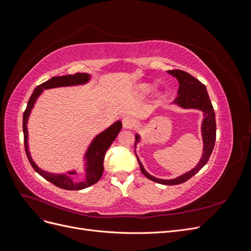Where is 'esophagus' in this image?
Returning a JSON list of instances; mask_svg holds the SVG:
<instances>
[{
	"label": "esophagus",
	"instance_id": "34e87169",
	"mask_svg": "<svg viewBox=\"0 0 251 251\" xmlns=\"http://www.w3.org/2000/svg\"><path fill=\"white\" fill-rule=\"evenodd\" d=\"M136 125V120L134 117L132 116H126L123 118V126H124V128H133Z\"/></svg>",
	"mask_w": 251,
	"mask_h": 251
}]
</instances>
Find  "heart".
Returning a JSON list of instances; mask_svg holds the SVG:
<instances>
[{
    "label": "heart",
    "instance_id": "1",
    "mask_svg": "<svg viewBox=\"0 0 251 251\" xmlns=\"http://www.w3.org/2000/svg\"><path fill=\"white\" fill-rule=\"evenodd\" d=\"M138 90L141 94L146 95V94H149L151 91V86L149 85V83H141V85L138 87Z\"/></svg>",
    "mask_w": 251,
    "mask_h": 251
}]
</instances>
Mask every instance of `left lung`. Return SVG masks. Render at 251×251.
<instances>
[{
	"mask_svg": "<svg viewBox=\"0 0 251 251\" xmlns=\"http://www.w3.org/2000/svg\"><path fill=\"white\" fill-rule=\"evenodd\" d=\"M168 73L176 77L179 81V90H178V96L175 98L173 103L179 105V107L183 109H198L203 112V121H202V138H203V155L200 159L199 163L197 164L195 168L187 172L186 174L181 175L180 177H177L171 180H164V179H158L150 175L146 170H144L142 163L140 162L138 156L137 160L140 166L141 173L146 176L148 179L157 182V183L164 184V185H176L181 184L183 182L191 179L194 175L198 173L203 166L207 163L208 159L212 153V150L215 147L216 141V116L215 111L212 108V104L210 102L209 96L207 93L206 87L202 85V82L199 81L191 74L184 72L182 70H169ZM140 140V136L138 134L135 135V148Z\"/></svg>",
	"mask_w": 251,
	"mask_h": 251,
	"instance_id": "obj_1",
	"label": "left lung"
}]
</instances>
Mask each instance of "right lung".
Returning a JSON list of instances; mask_svg holds the SVG:
<instances>
[{
  "label": "right lung",
  "mask_w": 251,
  "mask_h": 251,
  "mask_svg": "<svg viewBox=\"0 0 251 251\" xmlns=\"http://www.w3.org/2000/svg\"><path fill=\"white\" fill-rule=\"evenodd\" d=\"M89 79H90V75L88 73H76L73 75H65V76H54L51 79L43 82L42 85L37 86L34 89L32 95L29 98V101L27 104V108L24 112V115H23L24 146H25V151H26V154L30 164H31L34 171L37 174H40L43 178L48 180L55 186L68 189V191H79V189L89 187L91 185L95 184L96 182H98V180L101 178L102 173H103L104 155L107 153L108 149L111 147L113 141L116 139L118 133L120 132L121 127H123V124H121V121L119 120L116 121L115 124H113L111 126H109L107 130H104L100 134H98L93 139V141L91 142L85 156V159H86L85 180L78 182L73 179V176L76 174V171L68 172L67 174H52V173H48L41 170L39 166L34 163L31 156H30L29 149H28L27 123H28L30 112H31L33 108L37 97L42 94L43 90L57 88V87H69V86L82 85V83L88 82Z\"/></svg>",
  "instance_id": "add662e5"
}]
</instances>
